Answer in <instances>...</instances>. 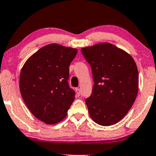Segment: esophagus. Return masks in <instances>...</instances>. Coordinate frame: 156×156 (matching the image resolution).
<instances>
[{"instance_id": "1", "label": "esophagus", "mask_w": 156, "mask_h": 156, "mask_svg": "<svg viewBox=\"0 0 156 156\" xmlns=\"http://www.w3.org/2000/svg\"><path fill=\"white\" fill-rule=\"evenodd\" d=\"M76 93L77 96L80 95V90L79 89V88H76Z\"/></svg>"}]
</instances>
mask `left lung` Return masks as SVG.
Segmentation results:
<instances>
[{
	"mask_svg": "<svg viewBox=\"0 0 156 156\" xmlns=\"http://www.w3.org/2000/svg\"><path fill=\"white\" fill-rule=\"evenodd\" d=\"M92 68L91 95L85 100L91 119L102 126L116 124L130 110L138 93L139 74L131 55L109 43L82 48Z\"/></svg>",
	"mask_w": 156,
	"mask_h": 156,
	"instance_id": "left-lung-1",
	"label": "left lung"
}]
</instances>
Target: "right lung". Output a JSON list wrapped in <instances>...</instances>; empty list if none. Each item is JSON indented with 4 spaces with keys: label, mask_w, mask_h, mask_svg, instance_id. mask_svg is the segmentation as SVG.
Returning a JSON list of instances; mask_svg holds the SVG:
<instances>
[{
    "label": "right lung",
    "mask_w": 156,
    "mask_h": 156,
    "mask_svg": "<svg viewBox=\"0 0 156 156\" xmlns=\"http://www.w3.org/2000/svg\"><path fill=\"white\" fill-rule=\"evenodd\" d=\"M77 50L47 45L27 60L19 76V89L32 114L47 124L61 122L75 98L68 83L69 66Z\"/></svg>",
    "instance_id": "right-lung-1"
}]
</instances>
